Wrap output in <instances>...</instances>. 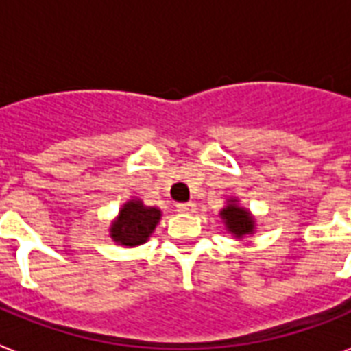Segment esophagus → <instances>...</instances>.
<instances>
[{
  "instance_id": "34e87169",
  "label": "esophagus",
  "mask_w": 351,
  "mask_h": 351,
  "mask_svg": "<svg viewBox=\"0 0 351 351\" xmlns=\"http://www.w3.org/2000/svg\"><path fill=\"white\" fill-rule=\"evenodd\" d=\"M176 210L178 212H184V214H193L197 210L195 202H180V204H176Z\"/></svg>"
}]
</instances>
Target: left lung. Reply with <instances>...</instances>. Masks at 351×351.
<instances>
[{
    "instance_id": "8db88e82",
    "label": "left lung",
    "mask_w": 351,
    "mask_h": 351,
    "mask_svg": "<svg viewBox=\"0 0 351 351\" xmlns=\"http://www.w3.org/2000/svg\"><path fill=\"white\" fill-rule=\"evenodd\" d=\"M219 215H221V219L228 232L234 234L236 238H243V236L253 234V230H255V219H253V215L249 214V210L238 206L236 199H230L227 206L219 212Z\"/></svg>"
}]
</instances>
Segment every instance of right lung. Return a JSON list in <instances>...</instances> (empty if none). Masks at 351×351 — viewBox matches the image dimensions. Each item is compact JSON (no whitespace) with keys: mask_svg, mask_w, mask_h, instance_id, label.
I'll use <instances>...</instances> for the list:
<instances>
[{"mask_svg":"<svg viewBox=\"0 0 351 351\" xmlns=\"http://www.w3.org/2000/svg\"><path fill=\"white\" fill-rule=\"evenodd\" d=\"M162 217V212L154 206H145L139 199H130L124 202V206L119 210L115 221L111 223L110 236L113 241L136 247L149 240L152 230Z\"/></svg>","mask_w":351,"mask_h":351,"instance_id":"1","label":"right lung"}]
</instances>
